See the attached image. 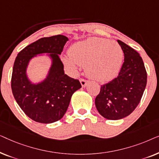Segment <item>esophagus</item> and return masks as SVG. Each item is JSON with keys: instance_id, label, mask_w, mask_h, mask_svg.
Masks as SVG:
<instances>
[{"instance_id": "obj_1", "label": "esophagus", "mask_w": 159, "mask_h": 159, "mask_svg": "<svg viewBox=\"0 0 159 159\" xmlns=\"http://www.w3.org/2000/svg\"><path fill=\"white\" fill-rule=\"evenodd\" d=\"M80 83H81V84H82V86L83 87V88H84V87L87 85V84L88 83V80H84V79H82V78H81V79L80 80Z\"/></svg>"}]
</instances>
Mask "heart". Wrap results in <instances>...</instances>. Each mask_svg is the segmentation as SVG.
Masks as SVG:
<instances>
[{
	"instance_id": "1",
	"label": "heart",
	"mask_w": 159,
	"mask_h": 159,
	"mask_svg": "<svg viewBox=\"0 0 159 159\" xmlns=\"http://www.w3.org/2000/svg\"><path fill=\"white\" fill-rule=\"evenodd\" d=\"M70 58H65L64 64L73 70L77 64L85 66L88 75L98 81L111 79L120 69L123 51L114 41L92 38L73 45L69 51Z\"/></svg>"
}]
</instances>
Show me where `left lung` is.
<instances>
[{"label":"left lung","instance_id":"obj_1","mask_svg":"<svg viewBox=\"0 0 159 159\" xmlns=\"http://www.w3.org/2000/svg\"><path fill=\"white\" fill-rule=\"evenodd\" d=\"M118 41L125 55L118 77L101 87L95 100L99 114L111 120L121 119L129 115L138 106L147 84L144 63L138 52Z\"/></svg>","mask_w":159,"mask_h":159}]
</instances>
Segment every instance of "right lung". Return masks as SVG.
Returning a JSON list of instances; mask_svg holds the SVG:
<instances>
[{
  "label": "right lung",
  "instance_id": "right-lung-1",
  "mask_svg": "<svg viewBox=\"0 0 159 159\" xmlns=\"http://www.w3.org/2000/svg\"><path fill=\"white\" fill-rule=\"evenodd\" d=\"M69 39L58 34L43 38L27 45L15 59L11 76V90L16 103L28 117L37 122L49 124L64 116L71 95L81 88L78 80L65 75L64 64L58 57ZM48 52L52 66L46 80L32 84L25 75L29 60L38 54Z\"/></svg>",
  "mask_w": 159,
  "mask_h": 159
}]
</instances>
